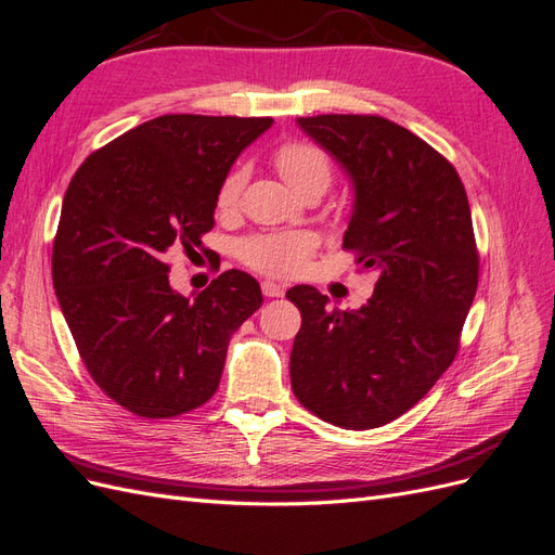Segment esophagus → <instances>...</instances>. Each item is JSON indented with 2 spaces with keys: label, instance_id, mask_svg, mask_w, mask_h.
<instances>
[{
  "label": "esophagus",
  "instance_id": "esophagus-1",
  "mask_svg": "<svg viewBox=\"0 0 555 555\" xmlns=\"http://www.w3.org/2000/svg\"><path fill=\"white\" fill-rule=\"evenodd\" d=\"M261 292H263V296H268V298H280V296H284V284H278V282H271V280H263V282H261Z\"/></svg>",
  "mask_w": 555,
  "mask_h": 555
}]
</instances>
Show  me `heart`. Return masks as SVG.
Segmentation results:
<instances>
[{
  "label": "heart",
  "mask_w": 555,
  "mask_h": 555,
  "mask_svg": "<svg viewBox=\"0 0 555 555\" xmlns=\"http://www.w3.org/2000/svg\"><path fill=\"white\" fill-rule=\"evenodd\" d=\"M280 176L298 194L324 192L333 178V164L322 147L308 141H289L275 150L273 157ZM247 171L243 166L224 176L217 190V206L220 210H233L245 188ZM317 247L314 236L306 231L289 233H266V236H249L241 241L238 257L268 275H294L306 266Z\"/></svg>",
  "instance_id": "1"
}]
</instances>
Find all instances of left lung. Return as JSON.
I'll return each instance as SVG.
<instances>
[{"label":"left lung","instance_id":"8db88e82","mask_svg":"<svg viewBox=\"0 0 555 555\" xmlns=\"http://www.w3.org/2000/svg\"><path fill=\"white\" fill-rule=\"evenodd\" d=\"M354 184L343 247L377 271L359 310L298 284L289 375L300 405L347 430L377 428L416 405L459 351L479 282L473 215L456 169L379 115L298 117Z\"/></svg>","mask_w":555,"mask_h":555}]
</instances>
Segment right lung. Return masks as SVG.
<instances>
[{
    "label": "right lung",
    "instance_id": "1",
    "mask_svg": "<svg viewBox=\"0 0 555 555\" xmlns=\"http://www.w3.org/2000/svg\"><path fill=\"white\" fill-rule=\"evenodd\" d=\"M273 117L159 115L99 147L69 182L53 287L88 373L145 418L192 412L217 391L231 335L259 282L231 268L194 298L169 284V249L215 227L217 190Z\"/></svg>",
    "mask_w": 555,
    "mask_h": 555
}]
</instances>
